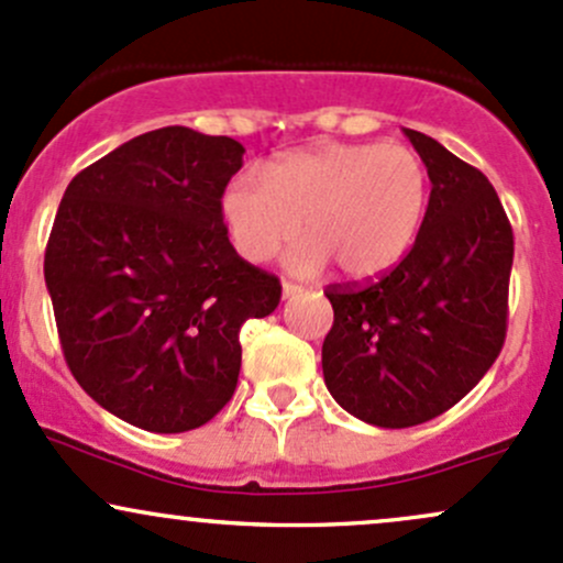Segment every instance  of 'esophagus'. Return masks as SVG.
<instances>
[{"label":"esophagus","instance_id":"esophagus-1","mask_svg":"<svg viewBox=\"0 0 563 563\" xmlns=\"http://www.w3.org/2000/svg\"><path fill=\"white\" fill-rule=\"evenodd\" d=\"M296 294H301V286H296V283H283V299H294Z\"/></svg>","mask_w":563,"mask_h":563}]
</instances>
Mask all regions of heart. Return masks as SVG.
Segmentation results:
<instances>
[{
  "label": "heart",
  "instance_id": "obj_1",
  "mask_svg": "<svg viewBox=\"0 0 563 563\" xmlns=\"http://www.w3.org/2000/svg\"><path fill=\"white\" fill-rule=\"evenodd\" d=\"M430 173L404 144L310 146L275 159L267 178L243 170L219 200L232 249L262 264L307 238L288 256L301 275L333 262L350 280H376L404 262L424 224Z\"/></svg>",
  "mask_w": 563,
  "mask_h": 563
}]
</instances>
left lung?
I'll list each match as a JSON object with an SVG mask.
<instances>
[{"instance_id": "1", "label": "left lung", "mask_w": 563, "mask_h": 563, "mask_svg": "<svg viewBox=\"0 0 563 563\" xmlns=\"http://www.w3.org/2000/svg\"><path fill=\"white\" fill-rule=\"evenodd\" d=\"M430 173L411 251L366 288H329L323 379L344 411L413 428L460 404L497 361L508 329L512 230L489 178L409 131Z\"/></svg>"}]
</instances>
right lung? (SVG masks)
I'll list each match as a JSON object with an SVG mask.
<instances>
[{"instance_id": "add662e5", "label": "right lung", "mask_w": 563, "mask_h": 563, "mask_svg": "<svg viewBox=\"0 0 563 563\" xmlns=\"http://www.w3.org/2000/svg\"><path fill=\"white\" fill-rule=\"evenodd\" d=\"M243 144L170 125L125 141L71 178L45 251L74 379L150 432L206 424L238 387L240 329L280 283L232 249L219 200Z\"/></svg>"}]
</instances>
